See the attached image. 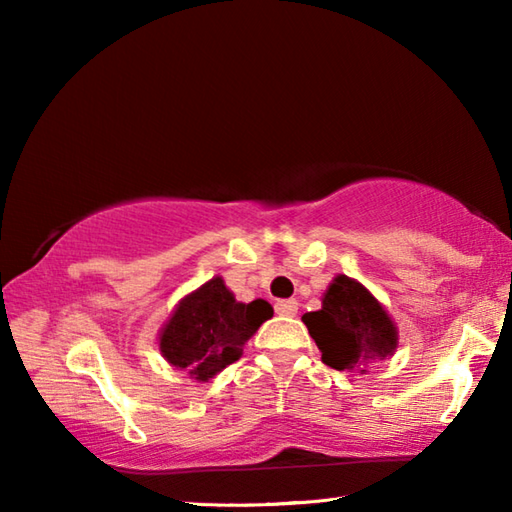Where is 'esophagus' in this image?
I'll use <instances>...</instances> for the list:
<instances>
[{"label":"esophagus","instance_id":"34e87169","mask_svg":"<svg viewBox=\"0 0 512 512\" xmlns=\"http://www.w3.org/2000/svg\"><path fill=\"white\" fill-rule=\"evenodd\" d=\"M275 311L280 316H296L298 314V300H277L275 302Z\"/></svg>","mask_w":512,"mask_h":512}]
</instances>
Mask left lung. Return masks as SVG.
Returning a JSON list of instances; mask_svg holds the SVG:
<instances>
[{
  "label": "left lung",
  "mask_w": 512,
  "mask_h": 512,
  "mask_svg": "<svg viewBox=\"0 0 512 512\" xmlns=\"http://www.w3.org/2000/svg\"><path fill=\"white\" fill-rule=\"evenodd\" d=\"M302 323L334 370L366 375L375 363L393 357L400 343L386 307L359 280L341 273L323 293L320 309L307 311Z\"/></svg>",
  "instance_id": "obj_1"
}]
</instances>
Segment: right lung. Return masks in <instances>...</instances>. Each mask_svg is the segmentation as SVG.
Instances as JSON below:
<instances>
[{"mask_svg":"<svg viewBox=\"0 0 512 512\" xmlns=\"http://www.w3.org/2000/svg\"><path fill=\"white\" fill-rule=\"evenodd\" d=\"M271 316L266 300L239 302L216 275L180 298L160 327L158 348L164 361L185 370L189 379L210 381L244 354L250 336Z\"/></svg>","mask_w":512,"mask_h":512,"instance_id":"right-lung-1","label":"right lung"}]
</instances>
